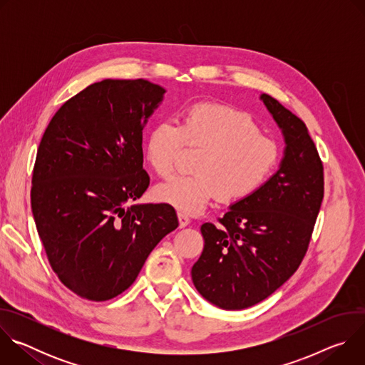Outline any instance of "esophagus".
<instances>
[{"label": "esophagus", "instance_id": "1", "mask_svg": "<svg viewBox=\"0 0 365 365\" xmlns=\"http://www.w3.org/2000/svg\"><path fill=\"white\" fill-rule=\"evenodd\" d=\"M178 218H179V225H180V228H185V227H187L189 224H190V220H189V217L187 215H185V214H178Z\"/></svg>", "mask_w": 365, "mask_h": 365}]
</instances>
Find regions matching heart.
Listing matches in <instances>:
<instances>
[{
    "instance_id": "heart-1",
    "label": "heart",
    "mask_w": 365,
    "mask_h": 365,
    "mask_svg": "<svg viewBox=\"0 0 365 365\" xmlns=\"http://www.w3.org/2000/svg\"><path fill=\"white\" fill-rule=\"evenodd\" d=\"M205 147L193 166L195 175H180L159 185L158 200L185 214H199L217 195L237 202L262 187L277 168V144L259 134L252 117L235 107L197 102L187 107L178 125L155 123L144 141V158L153 172L168 178L182 145Z\"/></svg>"
}]
</instances>
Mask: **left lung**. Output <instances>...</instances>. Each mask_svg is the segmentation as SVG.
<instances>
[{"label":"left lung","mask_w":365,"mask_h":365,"mask_svg":"<svg viewBox=\"0 0 365 365\" xmlns=\"http://www.w3.org/2000/svg\"><path fill=\"white\" fill-rule=\"evenodd\" d=\"M284 138L277 172L230 206L218 227H200L203 251L192 267L196 290L225 310L274 293L300 266L324 199V166L304 123L267 93L259 95Z\"/></svg>","instance_id":"left-lung-1"}]
</instances>
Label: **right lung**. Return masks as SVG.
Masks as SVG:
<instances>
[{"mask_svg":"<svg viewBox=\"0 0 365 365\" xmlns=\"http://www.w3.org/2000/svg\"><path fill=\"white\" fill-rule=\"evenodd\" d=\"M165 93L145 79L92 83L63 103L40 141L34 222L51 269L83 299L103 302L127 290L179 225L168 203H133L150 183L143 130Z\"/></svg>","mask_w":365,"mask_h":365,"instance_id":"obj_1","label":"right lung"}]
</instances>
